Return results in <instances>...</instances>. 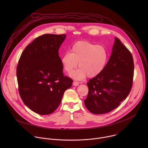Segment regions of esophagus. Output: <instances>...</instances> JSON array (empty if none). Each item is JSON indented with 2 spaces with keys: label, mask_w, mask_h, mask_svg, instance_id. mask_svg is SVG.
<instances>
[{
  "label": "esophagus",
  "mask_w": 148,
  "mask_h": 148,
  "mask_svg": "<svg viewBox=\"0 0 148 148\" xmlns=\"http://www.w3.org/2000/svg\"><path fill=\"white\" fill-rule=\"evenodd\" d=\"M73 85L74 86H78L79 85V82L77 81H74L73 83Z\"/></svg>",
  "instance_id": "obj_1"
}]
</instances>
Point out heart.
Returning a JSON list of instances; mask_svg holds the SVG:
<instances>
[{
  "mask_svg": "<svg viewBox=\"0 0 148 148\" xmlns=\"http://www.w3.org/2000/svg\"><path fill=\"white\" fill-rule=\"evenodd\" d=\"M109 53L102 45H97L88 41H78L71 48L70 52H66L61 58L64 70L69 74L77 68L78 62L80 68L73 74L76 79L87 75L89 78L98 76L105 70L108 61Z\"/></svg>",
  "mask_w": 148,
  "mask_h": 148,
  "instance_id": "1",
  "label": "heart"
}]
</instances>
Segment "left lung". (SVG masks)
Here are the masks:
<instances>
[{"mask_svg": "<svg viewBox=\"0 0 148 148\" xmlns=\"http://www.w3.org/2000/svg\"><path fill=\"white\" fill-rule=\"evenodd\" d=\"M132 56L116 37L105 70L87 83L88 94L84 103L92 114L108 113L126 98L133 83Z\"/></svg>", "mask_w": 148, "mask_h": 148, "instance_id": "1", "label": "left lung"}]
</instances>
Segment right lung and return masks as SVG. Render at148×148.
Returning <instances> with one entry per match:
<instances>
[{
  "instance_id": "add662e5",
  "label": "right lung",
  "mask_w": 148,
  "mask_h": 148,
  "mask_svg": "<svg viewBox=\"0 0 148 148\" xmlns=\"http://www.w3.org/2000/svg\"><path fill=\"white\" fill-rule=\"evenodd\" d=\"M66 35L45 34L22 52L16 69L20 96L33 112L49 115L58 108L73 80L64 76L58 50Z\"/></svg>"
}]
</instances>
